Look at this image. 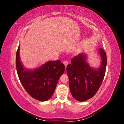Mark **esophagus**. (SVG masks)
<instances>
[{
  "mask_svg": "<svg viewBox=\"0 0 124 124\" xmlns=\"http://www.w3.org/2000/svg\"><path fill=\"white\" fill-rule=\"evenodd\" d=\"M63 64H64V65H65V68H66V67H67V65L68 64V61H64L63 62Z\"/></svg>",
  "mask_w": 124,
  "mask_h": 124,
  "instance_id": "esophagus-1",
  "label": "esophagus"
}]
</instances>
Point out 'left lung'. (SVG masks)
Here are the masks:
<instances>
[{
	"mask_svg": "<svg viewBox=\"0 0 124 124\" xmlns=\"http://www.w3.org/2000/svg\"><path fill=\"white\" fill-rule=\"evenodd\" d=\"M101 57L99 68H92L86 62V54L80 53L74 56L71 64L67 66L71 95L78 101H85L94 96L102 83L107 66V55L102 48H99Z\"/></svg>",
	"mask_w": 124,
	"mask_h": 124,
	"instance_id": "1",
	"label": "left lung"
}]
</instances>
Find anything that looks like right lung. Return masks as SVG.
I'll list each match as a JSON object with an SVG mask.
<instances>
[{
  "label": "right lung",
  "instance_id": "obj_1",
  "mask_svg": "<svg viewBox=\"0 0 124 124\" xmlns=\"http://www.w3.org/2000/svg\"><path fill=\"white\" fill-rule=\"evenodd\" d=\"M18 77L26 91L32 98L40 101L49 99L57 82L64 73L65 66L60 60L48 61L39 68L30 70L24 68L20 57V46L16 55Z\"/></svg>",
  "mask_w": 124,
  "mask_h": 124
}]
</instances>
